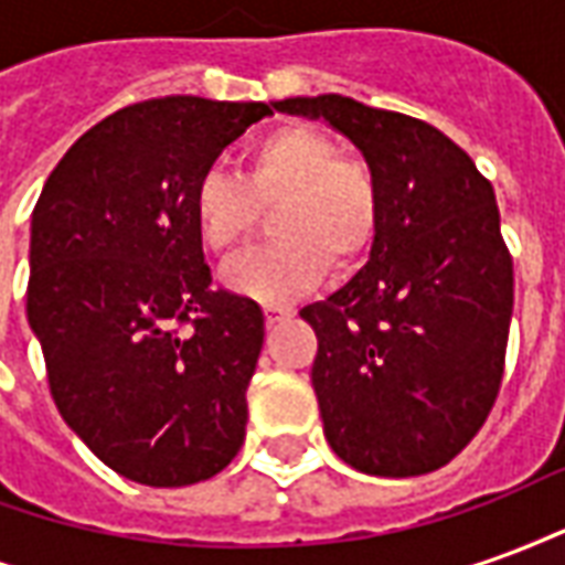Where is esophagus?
I'll return each mask as SVG.
<instances>
[{
  "mask_svg": "<svg viewBox=\"0 0 565 565\" xmlns=\"http://www.w3.org/2000/svg\"><path fill=\"white\" fill-rule=\"evenodd\" d=\"M294 315L290 308H275V306H266V323L269 327H275V323H281V320H287Z\"/></svg>",
  "mask_w": 565,
  "mask_h": 565,
  "instance_id": "34e87169",
  "label": "esophagus"
}]
</instances>
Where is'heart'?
Here are the masks:
<instances>
[{
  "label": "heart",
  "mask_w": 565,
  "mask_h": 565,
  "mask_svg": "<svg viewBox=\"0 0 565 565\" xmlns=\"http://www.w3.org/2000/svg\"><path fill=\"white\" fill-rule=\"evenodd\" d=\"M275 205L271 233L281 242L223 271L230 290L259 302H290L327 275L330 259L351 269L379 238V178L315 127L287 124L259 136L245 150L238 178L202 174L190 217L209 254L233 259L257 233L259 211Z\"/></svg>",
  "instance_id": "b5f03b06"
}]
</instances>
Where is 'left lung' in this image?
Wrapping results in <instances>:
<instances>
[{
    "label": "left lung",
    "instance_id": "obj_1",
    "mask_svg": "<svg viewBox=\"0 0 565 565\" xmlns=\"http://www.w3.org/2000/svg\"><path fill=\"white\" fill-rule=\"evenodd\" d=\"M275 108L339 129L381 186L369 263L299 311L318 332L323 436L356 472H436L484 426L502 384L514 271L493 186L417 117L339 93Z\"/></svg>",
    "mask_w": 565,
    "mask_h": 565
}]
</instances>
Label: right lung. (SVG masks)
<instances>
[{"mask_svg":"<svg viewBox=\"0 0 565 565\" xmlns=\"http://www.w3.org/2000/svg\"><path fill=\"white\" fill-rule=\"evenodd\" d=\"M271 108L127 105L56 162L30 230L26 318L60 415L117 475L186 487L245 441L263 308L211 290L193 186Z\"/></svg>","mask_w":565,"mask_h":565,"instance_id":"obj_1","label":"right lung"}]
</instances>
